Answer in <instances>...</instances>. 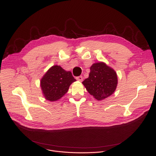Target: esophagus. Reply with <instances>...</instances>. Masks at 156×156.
Wrapping results in <instances>:
<instances>
[{
	"mask_svg": "<svg viewBox=\"0 0 156 156\" xmlns=\"http://www.w3.org/2000/svg\"><path fill=\"white\" fill-rule=\"evenodd\" d=\"M76 80L80 81H83V77L81 76H78L76 77Z\"/></svg>",
	"mask_w": 156,
	"mask_h": 156,
	"instance_id": "1",
	"label": "esophagus"
}]
</instances>
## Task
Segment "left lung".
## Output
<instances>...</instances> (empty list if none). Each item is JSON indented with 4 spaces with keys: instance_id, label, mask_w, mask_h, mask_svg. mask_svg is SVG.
Returning <instances> with one entry per match:
<instances>
[{
    "instance_id": "obj_1",
    "label": "left lung",
    "mask_w": 156,
    "mask_h": 156,
    "mask_svg": "<svg viewBox=\"0 0 156 156\" xmlns=\"http://www.w3.org/2000/svg\"><path fill=\"white\" fill-rule=\"evenodd\" d=\"M90 69L88 78L82 82L88 93L97 101L111 95L118 85L116 71L103 62L93 64Z\"/></svg>"
}]
</instances>
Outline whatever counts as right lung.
<instances>
[{
	"mask_svg": "<svg viewBox=\"0 0 156 156\" xmlns=\"http://www.w3.org/2000/svg\"><path fill=\"white\" fill-rule=\"evenodd\" d=\"M76 81L71 71H66L60 66H53L40 81V87L45 99L56 101L67 93L71 84Z\"/></svg>",
	"mask_w": 156,
	"mask_h": 156,
	"instance_id": "1",
	"label": "right lung"
}]
</instances>
